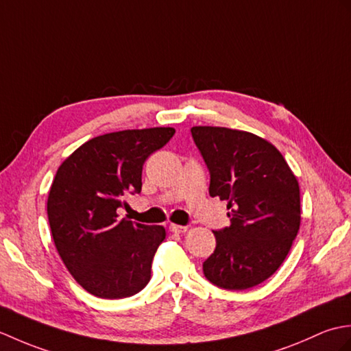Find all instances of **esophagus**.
<instances>
[{"mask_svg": "<svg viewBox=\"0 0 351 351\" xmlns=\"http://www.w3.org/2000/svg\"><path fill=\"white\" fill-rule=\"evenodd\" d=\"M186 230H188V227H186V225H177V223H171L169 225V231L176 232V234H180V232H184Z\"/></svg>", "mask_w": 351, "mask_h": 351, "instance_id": "esophagus-1", "label": "esophagus"}]
</instances>
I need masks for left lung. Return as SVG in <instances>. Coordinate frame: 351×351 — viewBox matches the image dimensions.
<instances>
[{
	"label": "left lung",
	"instance_id": "1",
	"mask_svg": "<svg viewBox=\"0 0 351 351\" xmlns=\"http://www.w3.org/2000/svg\"><path fill=\"white\" fill-rule=\"evenodd\" d=\"M191 134L210 173V197L227 201L230 227L213 231L202 263L210 282L246 290L270 278L300 227V191L275 145L243 130L195 126Z\"/></svg>",
	"mask_w": 351,
	"mask_h": 351
}]
</instances>
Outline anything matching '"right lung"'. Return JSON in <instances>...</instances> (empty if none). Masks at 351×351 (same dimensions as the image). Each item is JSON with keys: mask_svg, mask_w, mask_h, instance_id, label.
I'll return each mask as SVG.
<instances>
[{"mask_svg": "<svg viewBox=\"0 0 351 351\" xmlns=\"http://www.w3.org/2000/svg\"><path fill=\"white\" fill-rule=\"evenodd\" d=\"M174 134L173 128H152L100 135L58 168L48 197L49 227L70 275L90 294L123 299L149 284L165 228L117 213L124 198L141 192L147 158Z\"/></svg>", "mask_w": 351, "mask_h": 351, "instance_id": "add662e5", "label": "right lung"}]
</instances>
